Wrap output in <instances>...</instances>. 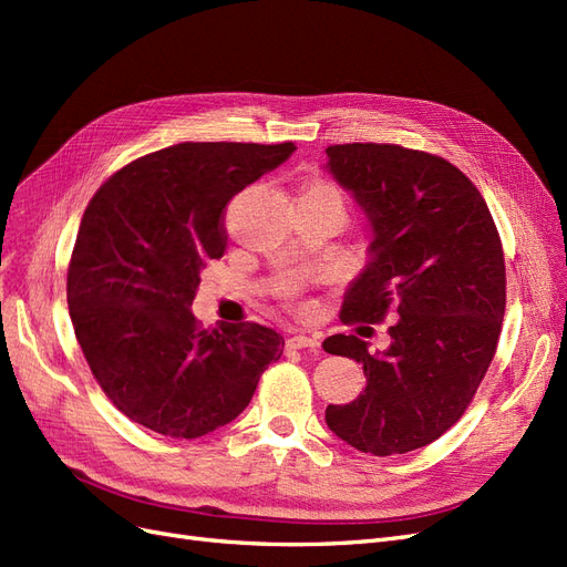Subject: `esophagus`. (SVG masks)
Instances as JSON below:
<instances>
[{"instance_id": "1", "label": "esophagus", "mask_w": 567, "mask_h": 567, "mask_svg": "<svg viewBox=\"0 0 567 567\" xmlns=\"http://www.w3.org/2000/svg\"><path fill=\"white\" fill-rule=\"evenodd\" d=\"M288 348H293V350H317L319 348V338L317 336H302V333H298V336H290L288 338Z\"/></svg>"}]
</instances>
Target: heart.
Instances as JSON below:
<instances>
[{"mask_svg":"<svg viewBox=\"0 0 567 567\" xmlns=\"http://www.w3.org/2000/svg\"><path fill=\"white\" fill-rule=\"evenodd\" d=\"M321 186H329V184H321Z\"/></svg>","mask_w":567,"mask_h":567,"instance_id":"heart-1","label":"heart"}]
</instances>
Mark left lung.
<instances>
[{"instance_id": "1", "label": "left lung", "mask_w": 567, "mask_h": 567, "mask_svg": "<svg viewBox=\"0 0 567 567\" xmlns=\"http://www.w3.org/2000/svg\"><path fill=\"white\" fill-rule=\"evenodd\" d=\"M326 158L371 231L340 317H394L385 350L346 333L323 340L367 375L354 402L326 406V425L364 454L414 452L461 419L496 352L506 307L499 234L473 182L444 158L394 144H338Z\"/></svg>"}]
</instances>
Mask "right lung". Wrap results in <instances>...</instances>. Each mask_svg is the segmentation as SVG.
<instances>
[{"label": "right lung", "instance_id": "add662e5", "mask_svg": "<svg viewBox=\"0 0 567 567\" xmlns=\"http://www.w3.org/2000/svg\"><path fill=\"white\" fill-rule=\"evenodd\" d=\"M296 146L184 142L125 165L84 210L68 310L109 400L153 433L194 440L248 406L284 338L260 323L200 329V271L225 255L227 203Z\"/></svg>", "mask_w": 567, "mask_h": 567}]
</instances>
